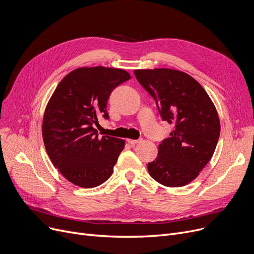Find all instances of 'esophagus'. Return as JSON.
I'll use <instances>...</instances> for the list:
<instances>
[{
  "instance_id": "obj_1",
  "label": "esophagus",
  "mask_w": 254,
  "mask_h": 254,
  "mask_svg": "<svg viewBox=\"0 0 254 254\" xmlns=\"http://www.w3.org/2000/svg\"><path fill=\"white\" fill-rule=\"evenodd\" d=\"M127 141L130 144H136L139 142V139H127Z\"/></svg>"
}]
</instances>
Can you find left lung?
Listing matches in <instances>:
<instances>
[{"label":"left lung","instance_id":"8db88e82","mask_svg":"<svg viewBox=\"0 0 254 254\" xmlns=\"http://www.w3.org/2000/svg\"><path fill=\"white\" fill-rule=\"evenodd\" d=\"M142 88L154 98L163 121L174 125L148 163L150 176L167 187L194 180L211 160L220 135V122L207 92L185 72L174 69L134 70Z\"/></svg>","mask_w":254,"mask_h":254}]
</instances>
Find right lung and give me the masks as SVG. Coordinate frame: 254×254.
Wrapping results in <instances>:
<instances>
[{"mask_svg":"<svg viewBox=\"0 0 254 254\" xmlns=\"http://www.w3.org/2000/svg\"><path fill=\"white\" fill-rule=\"evenodd\" d=\"M130 77L123 69L82 67L58 84L45 108L42 136L53 164L69 182L93 188L112 176L125 140L99 137L95 126L99 118H110L108 98Z\"/></svg>","mask_w":254,"mask_h":254,"instance_id":"add662e5","label":"right lung"}]
</instances>
